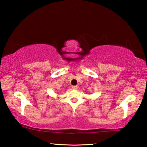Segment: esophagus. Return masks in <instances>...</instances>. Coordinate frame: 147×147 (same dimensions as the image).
I'll return each mask as SVG.
<instances>
[{"label":"esophagus","mask_w":147,"mask_h":147,"mask_svg":"<svg viewBox=\"0 0 147 147\" xmlns=\"http://www.w3.org/2000/svg\"><path fill=\"white\" fill-rule=\"evenodd\" d=\"M78 86H73V89H78Z\"/></svg>","instance_id":"34e87169"}]
</instances>
